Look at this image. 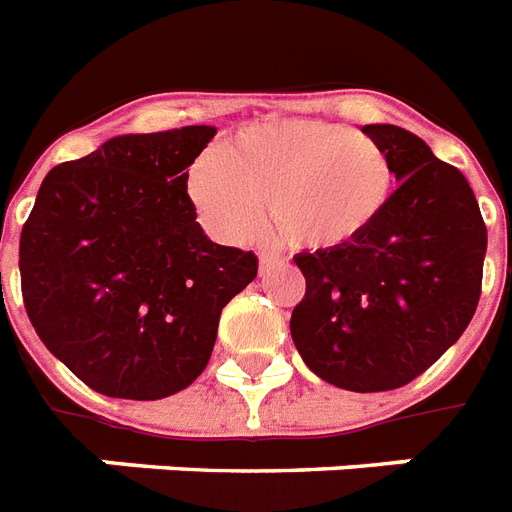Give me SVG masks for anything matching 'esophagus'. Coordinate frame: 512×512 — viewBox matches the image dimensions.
<instances>
[{
    "instance_id": "obj_1",
    "label": "esophagus",
    "mask_w": 512,
    "mask_h": 512,
    "mask_svg": "<svg viewBox=\"0 0 512 512\" xmlns=\"http://www.w3.org/2000/svg\"><path fill=\"white\" fill-rule=\"evenodd\" d=\"M284 263V257L279 255V252H273V249H265L263 255H260V273H268L273 271L276 265Z\"/></svg>"
}]
</instances>
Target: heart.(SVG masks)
Instances as JSON below:
<instances>
[{
  "instance_id": "heart-1",
  "label": "heart",
  "mask_w": 512,
  "mask_h": 512,
  "mask_svg": "<svg viewBox=\"0 0 512 512\" xmlns=\"http://www.w3.org/2000/svg\"><path fill=\"white\" fill-rule=\"evenodd\" d=\"M393 185L377 140L313 119L247 124L188 172L193 204L220 239H249L268 207L273 228L305 249L358 239L385 212Z\"/></svg>"
}]
</instances>
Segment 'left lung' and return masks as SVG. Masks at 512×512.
<instances>
[{"label": "left lung", "instance_id": "left-lung-1", "mask_svg": "<svg viewBox=\"0 0 512 512\" xmlns=\"http://www.w3.org/2000/svg\"><path fill=\"white\" fill-rule=\"evenodd\" d=\"M398 188L377 223L332 249L300 252L305 297L292 340L311 372L356 393L404 388L468 329L484 279L486 225L476 193L425 140L366 124Z\"/></svg>", "mask_w": 512, "mask_h": 512}]
</instances>
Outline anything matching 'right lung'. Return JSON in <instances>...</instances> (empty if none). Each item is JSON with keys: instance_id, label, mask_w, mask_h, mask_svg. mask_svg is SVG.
<instances>
[{"instance_id": "right-lung-1", "label": "right lung", "mask_w": 512, "mask_h": 512, "mask_svg": "<svg viewBox=\"0 0 512 512\" xmlns=\"http://www.w3.org/2000/svg\"><path fill=\"white\" fill-rule=\"evenodd\" d=\"M215 127L122 135L52 167L20 231V292L39 340L111 398L188 388L257 255L209 241L188 167Z\"/></svg>"}]
</instances>
